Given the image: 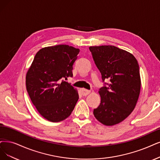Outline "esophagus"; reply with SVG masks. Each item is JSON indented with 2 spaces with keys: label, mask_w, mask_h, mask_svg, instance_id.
<instances>
[{
  "label": "esophagus",
  "mask_w": 160,
  "mask_h": 160,
  "mask_svg": "<svg viewBox=\"0 0 160 160\" xmlns=\"http://www.w3.org/2000/svg\"><path fill=\"white\" fill-rule=\"evenodd\" d=\"M80 92H81V93H82V96H87L91 92L90 90L84 89V88H82V89L80 90Z\"/></svg>",
  "instance_id": "34e87169"
}]
</instances>
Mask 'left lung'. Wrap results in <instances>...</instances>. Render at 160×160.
I'll return each mask as SVG.
<instances>
[{"label":"left lung","mask_w":160,"mask_h":160,"mask_svg":"<svg viewBox=\"0 0 160 160\" xmlns=\"http://www.w3.org/2000/svg\"><path fill=\"white\" fill-rule=\"evenodd\" d=\"M89 49L103 81L110 80L98 92L101 103L93 109L94 117L104 125H117L132 113L138 99L141 80L138 61L131 52L113 45Z\"/></svg>","instance_id":"1"}]
</instances>
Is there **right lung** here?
Instances as JSON below:
<instances>
[{"label":"right lung","mask_w":160,"mask_h":160,"mask_svg":"<svg viewBox=\"0 0 160 160\" xmlns=\"http://www.w3.org/2000/svg\"><path fill=\"white\" fill-rule=\"evenodd\" d=\"M80 50L67 45L41 49L26 76V90L39 113L49 121L68 117L78 102V90L67 80Z\"/></svg>","instance_id":"add662e5"}]
</instances>
